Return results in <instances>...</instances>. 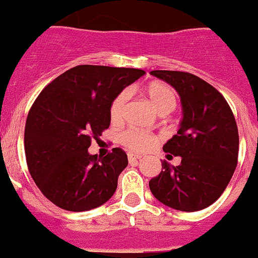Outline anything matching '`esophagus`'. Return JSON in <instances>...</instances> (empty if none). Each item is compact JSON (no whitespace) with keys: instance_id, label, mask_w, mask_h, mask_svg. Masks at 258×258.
<instances>
[{"instance_id":"34e87169","label":"esophagus","mask_w":258,"mask_h":258,"mask_svg":"<svg viewBox=\"0 0 258 258\" xmlns=\"http://www.w3.org/2000/svg\"><path fill=\"white\" fill-rule=\"evenodd\" d=\"M142 155H138V154H127V159H129V163H133V161L140 160Z\"/></svg>"}]
</instances>
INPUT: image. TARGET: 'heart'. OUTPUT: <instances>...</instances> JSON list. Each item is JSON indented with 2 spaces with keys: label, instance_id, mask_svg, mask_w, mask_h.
<instances>
[{
  "label": "heart",
  "instance_id": "obj_1",
  "mask_svg": "<svg viewBox=\"0 0 258 258\" xmlns=\"http://www.w3.org/2000/svg\"><path fill=\"white\" fill-rule=\"evenodd\" d=\"M146 95L150 99L154 108L159 113H169L175 108L177 104V95L172 86L166 85L164 83H152L146 88ZM127 103V93L122 92L113 99L111 108H109V116L111 120L115 122L120 121L125 115ZM121 142L127 149L133 151H146L151 149L155 145L156 140L152 134L142 131H126L122 133Z\"/></svg>",
  "mask_w": 258,
  "mask_h": 258
}]
</instances>
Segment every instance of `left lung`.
<instances>
[{"label":"left lung","instance_id":"left-lung-1","mask_svg":"<svg viewBox=\"0 0 258 258\" xmlns=\"http://www.w3.org/2000/svg\"><path fill=\"white\" fill-rule=\"evenodd\" d=\"M151 75L177 90L182 120L177 134L163 146L168 154L181 156V164L161 161L150 190L166 207L202 211L222 195L238 164L235 117L222 94L200 77L179 71H151Z\"/></svg>","mask_w":258,"mask_h":258}]
</instances>
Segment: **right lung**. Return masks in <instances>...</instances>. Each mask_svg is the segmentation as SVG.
I'll use <instances>...</instances> for the list:
<instances>
[{"mask_svg": "<svg viewBox=\"0 0 258 258\" xmlns=\"http://www.w3.org/2000/svg\"><path fill=\"white\" fill-rule=\"evenodd\" d=\"M145 74L76 66L40 93L27 117L24 149L32 178L56 207L85 212L111 199L127 165L126 154L116 147L98 159L88 149L109 126L113 99Z\"/></svg>", "mask_w": 258, "mask_h": 258, "instance_id": "1", "label": "right lung"}]
</instances>
